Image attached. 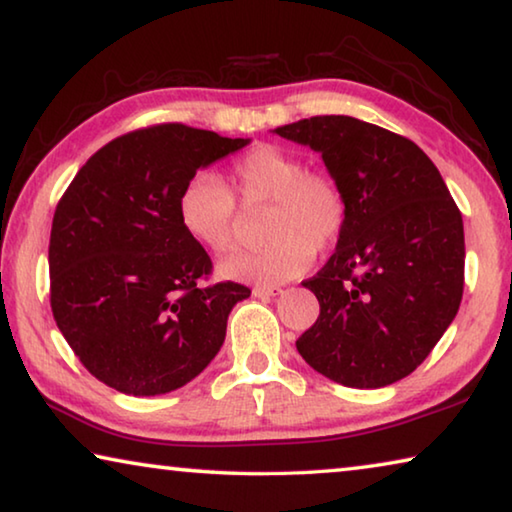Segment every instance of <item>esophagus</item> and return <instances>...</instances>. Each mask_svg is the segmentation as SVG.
I'll list each match as a JSON object with an SVG mask.
<instances>
[{"label": "esophagus", "instance_id": "obj_1", "mask_svg": "<svg viewBox=\"0 0 512 512\" xmlns=\"http://www.w3.org/2000/svg\"><path fill=\"white\" fill-rule=\"evenodd\" d=\"M251 292H254V297H258V299H270V297L281 295L283 290L279 286H256Z\"/></svg>", "mask_w": 512, "mask_h": 512}]
</instances>
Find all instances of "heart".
I'll return each instance as SVG.
<instances>
[{
	"mask_svg": "<svg viewBox=\"0 0 512 512\" xmlns=\"http://www.w3.org/2000/svg\"><path fill=\"white\" fill-rule=\"evenodd\" d=\"M236 197L247 206L270 204L258 251H238L217 265L226 281L276 286L308 270L315 254L333 249L349 222L340 181L324 170H308L304 156L276 145H258L231 165L229 186L199 172L183 186L177 213L183 231L213 254L233 247L238 224Z\"/></svg>",
	"mask_w": 512,
	"mask_h": 512,
	"instance_id": "heart-1",
	"label": "heart"
}]
</instances>
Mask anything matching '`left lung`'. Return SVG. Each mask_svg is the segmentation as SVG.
I'll use <instances>...</instances> for the list:
<instances>
[{"instance_id": "8db88e82", "label": "left lung", "mask_w": 512, "mask_h": 512, "mask_svg": "<svg viewBox=\"0 0 512 512\" xmlns=\"http://www.w3.org/2000/svg\"><path fill=\"white\" fill-rule=\"evenodd\" d=\"M322 154L349 222L304 288L320 317L297 340L315 372L347 388H383L424 363L454 322L465 281L463 215L413 140L349 115L274 129Z\"/></svg>"}]
</instances>
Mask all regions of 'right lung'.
<instances>
[{"mask_svg":"<svg viewBox=\"0 0 512 512\" xmlns=\"http://www.w3.org/2000/svg\"><path fill=\"white\" fill-rule=\"evenodd\" d=\"M249 145L186 124L115 138L65 190L49 236V301L83 367L133 397L165 395L220 351L226 320L251 290L199 286L213 263L179 222L199 167Z\"/></svg>","mask_w":512,"mask_h":512,"instance_id":"add662e5","label":"right lung"}]
</instances>
